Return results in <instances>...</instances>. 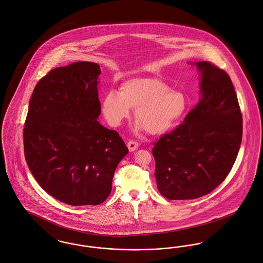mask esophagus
<instances>
[{
	"instance_id": "34e87169",
	"label": "esophagus",
	"mask_w": 263,
	"mask_h": 263,
	"mask_svg": "<svg viewBox=\"0 0 263 263\" xmlns=\"http://www.w3.org/2000/svg\"><path fill=\"white\" fill-rule=\"evenodd\" d=\"M127 147H128V149H129L130 152H134V151H136V150L138 149L139 144H138L137 142H135V141H129V142L127 143Z\"/></svg>"
}]
</instances>
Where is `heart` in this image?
<instances>
[{
  "instance_id": "1",
  "label": "heart",
  "mask_w": 263,
  "mask_h": 263,
  "mask_svg": "<svg viewBox=\"0 0 263 263\" xmlns=\"http://www.w3.org/2000/svg\"><path fill=\"white\" fill-rule=\"evenodd\" d=\"M187 106L185 93L155 78L126 80L119 92L111 90L102 100L103 115L111 126H119L135 109V130L145 129L150 135L170 131L182 120Z\"/></svg>"
}]
</instances>
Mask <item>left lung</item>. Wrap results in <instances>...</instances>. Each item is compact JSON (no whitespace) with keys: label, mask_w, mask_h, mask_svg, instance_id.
Listing matches in <instances>:
<instances>
[{"label":"left lung","mask_w":263,"mask_h":263,"mask_svg":"<svg viewBox=\"0 0 263 263\" xmlns=\"http://www.w3.org/2000/svg\"><path fill=\"white\" fill-rule=\"evenodd\" d=\"M200 74L201 98L171 134L155 144V177L169 200H192L224 181L238 154L242 116L232 80L211 62H189Z\"/></svg>","instance_id":"obj_1"}]
</instances>
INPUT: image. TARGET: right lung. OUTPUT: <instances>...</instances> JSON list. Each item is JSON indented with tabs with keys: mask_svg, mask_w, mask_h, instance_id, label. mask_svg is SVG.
<instances>
[{
	"mask_svg": "<svg viewBox=\"0 0 263 263\" xmlns=\"http://www.w3.org/2000/svg\"><path fill=\"white\" fill-rule=\"evenodd\" d=\"M97 63L78 62L50 70L35 85L24 129L25 157L48 195L70 205L107 199L116 167L128 148L97 120Z\"/></svg>",
	"mask_w": 263,
	"mask_h": 263,
	"instance_id": "right-lung-1",
	"label": "right lung"
}]
</instances>
